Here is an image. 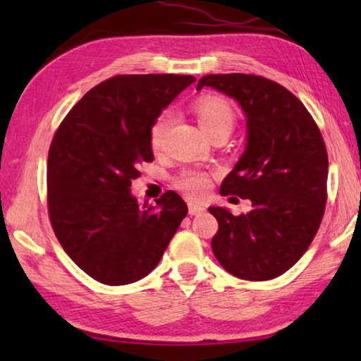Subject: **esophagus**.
Here are the masks:
<instances>
[{
    "mask_svg": "<svg viewBox=\"0 0 361 361\" xmlns=\"http://www.w3.org/2000/svg\"><path fill=\"white\" fill-rule=\"evenodd\" d=\"M205 212V209L204 207H200V205H197V204H189V215H200V213H204Z\"/></svg>",
    "mask_w": 361,
    "mask_h": 361,
    "instance_id": "obj_1",
    "label": "esophagus"
}]
</instances>
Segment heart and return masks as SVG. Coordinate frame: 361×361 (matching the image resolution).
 <instances>
[{
	"label": "heart",
	"mask_w": 361,
	"mask_h": 361,
	"mask_svg": "<svg viewBox=\"0 0 361 361\" xmlns=\"http://www.w3.org/2000/svg\"><path fill=\"white\" fill-rule=\"evenodd\" d=\"M194 114L195 118H197L200 129H202L207 135H212V133L216 132H224L229 135L232 129H234L235 113L234 109H232L231 103L221 99V97H200V99L194 103ZM169 126V114L159 116L157 121L152 124L149 133V143L151 148L154 151L161 149ZM178 186L189 195V197L200 199L209 192L210 178L209 175L202 172H186L183 173L181 178L178 180Z\"/></svg>",
	"instance_id": "heart-1"
}]
</instances>
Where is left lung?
Returning a JSON list of instances; mask_svg holds the SVG:
<instances>
[{
	"label": "left lung",
	"mask_w": 361,
	"mask_h": 361,
	"mask_svg": "<svg viewBox=\"0 0 361 361\" xmlns=\"http://www.w3.org/2000/svg\"><path fill=\"white\" fill-rule=\"evenodd\" d=\"M234 99L247 119V143L219 192L252 200L234 216L209 207L218 221L216 259L232 276L271 280L295 266L319 231L326 202L328 154L312 116L290 90L266 78L231 73L200 79Z\"/></svg>",
	"instance_id": "1"
}]
</instances>
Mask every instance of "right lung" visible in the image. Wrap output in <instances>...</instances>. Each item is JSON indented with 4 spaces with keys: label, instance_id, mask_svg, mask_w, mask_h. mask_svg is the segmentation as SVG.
Returning <instances> with one entry per match:
<instances>
[{
    "label": "right lung",
    "instance_id": "add662e5",
    "mask_svg": "<svg viewBox=\"0 0 361 361\" xmlns=\"http://www.w3.org/2000/svg\"><path fill=\"white\" fill-rule=\"evenodd\" d=\"M189 75H122L90 89L66 114L47 157L49 216L60 245L105 285L143 279L161 261L188 205L167 191L156 205L130 192L152 162L151 127Z\"/></svg>",
    "mask_w": 361,
    "mask_h": 361
}]
</instances>
